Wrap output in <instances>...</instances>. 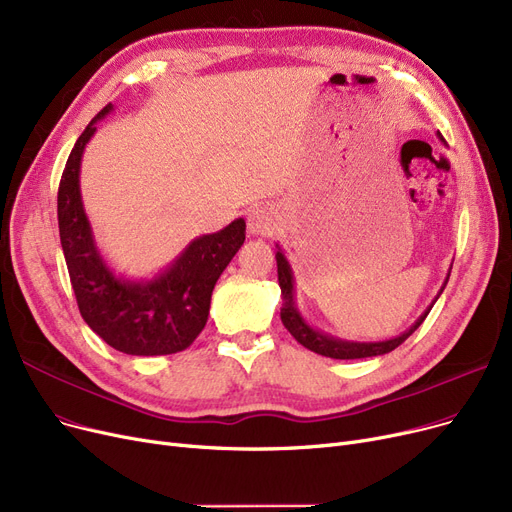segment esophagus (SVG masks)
<instances>
[{
  "label": "esophagus",
  "instance_id": "esophagus-1",
  "mask_svg": "<svg viewBox=\"0 0 512 512\" xmlns=\"http://www.w3.org/2000/svg\"><path fill=\"white\" fill-rule=\"evenodd\" d=\"M278 226L276 221V213L272 211V207H253L249 213V230L255 236H272L274 230Z\"/></svg>",
  "mask_w": 512,
  "mask_h": 512
}]
</instances>
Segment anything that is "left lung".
<instances>
[{
	"label": "left lung",
	"instance_id": "1",
	"mask_svg": "<svg viewBox=\"0 0 512 512\" xmlns=\"http://www.w3.org/2000/svg\"><path fill=\"white\" fill-rule=\"evenodd\" d=\"M276 263H278V282H280V291H282V307H280V318H282V324L284 328L291 332V335L297 339V343H301L303 347H307L309 351L314 353H320V355H326V358H332V360H360V358H372V355H383V353H389L393 351L395 347L402 345L412 332L425 322L427 314L431 311L433 303L429 305V309L422 314L406 332L404 335H399L395 339H389V341H379V343H353V341H343V339H335L330 335H324V332L311 328L297 311L295 307V280H293V272H291V265H288L284 253L278 249L276 253ZM450 278V276H448ZM448 278L443 284H448ZM441 291L439 295L443 293ZM437 295V297H439Z\"/></svg>",
	"mask_w": 512,
	"mask_h": 512
}]
</instances>
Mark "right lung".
<instances>
[{
	"instance_id": "right-lung-1",
	"label": "right lung",
	"mask_w": 512,
	"mask_h": 512,
	"mask_svg": "<svg viewBox=\"0 0 512 512\" xmlns=\"http://www.w3.org/2000/svg\"><path fill=\"white\" fill-rule=\"evenodd\" d=\"M104 106L79 136L58 186L60 244L83 320L110 347L127 355H169L188 349L209 318L211 293L244 242V219L194 238L165 272L152 280L117 278L104 263L83 211L79 169Z\"/></svg>"
}]
</instances>
